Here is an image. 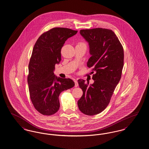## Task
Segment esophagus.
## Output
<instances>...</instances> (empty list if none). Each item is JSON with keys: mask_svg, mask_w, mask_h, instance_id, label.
I'll list each match as a JSON object with an SVG mask.
<instances>
[{"mask_svg": "<svg viewBox=\"0 0 149 149\" xmlns=\"http://www.w3.org/2000/svg\"><path fill=\"white\" fill-rule=\"evenodd\" d=\"M74 82H75V87L78 86L79 84H78V82H77V80H74Z\"/></svg>", "mask_w": 149, "mask_h": 149, "instance_id": "obj_1", "label": "esophagus"}]
</instances>
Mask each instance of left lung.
<instances>
[{
  "instance_id": "1",
  "label": "left lung",
  "mask_w": 149,
  "mask_h": 149,
  "mask_svg": "<svg viewBox=\"0 0 149 149\" xmlns=\"http://www.w3.org/2000/svg\"><path fill=\"white\" fill-rule=\"evenodd\" d=\"M80 33L89 42L91 56L87 66L94 83L89 85L85 80H77L83 91L77 101L83 113L93 116L100 113L109 105L121 77L124 66V49L113 30L97 28L80 30Z\"/></svg>"
}]
</instances>
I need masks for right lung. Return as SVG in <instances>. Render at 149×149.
Here are the masks:
<instances>
[{
    "mask_svg": "<svg viewBox=\"0 0 149 149\" xmlns=\"http://www.w3.org/2000/svg\"><path fill=\"white\" fill-rule=\"evenodd\" d=\"M77 30L54 28L42 33L34 46L28 66V83L31 102L42 115L50 116L59 109L60 94L74 86L69 78H61L54 74L59 63L61 50L66 40Z\"/></svg>",
    "mask_w": 149,
    "mask_h": 149,
    "instance_id": "right-lung-1",
    "label": "right lung"
}]
</instances>
